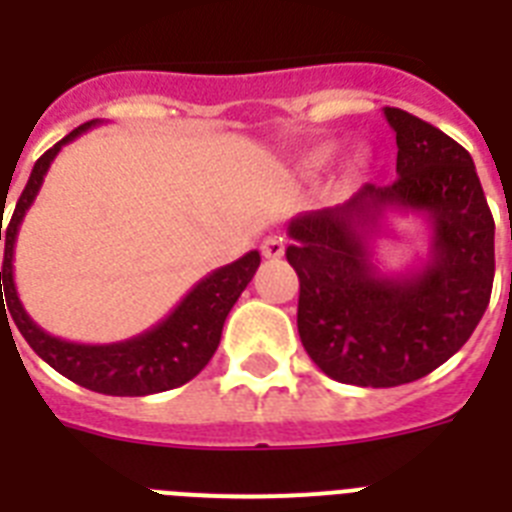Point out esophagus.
I'll list each match as a JSON object with an SVG mask.
<instances>
[{"mask_svg": "<svg viewBox=\"0 0 512 512\" xmlns=\"http://www.w3.org/2000/svg\"><path fill=\"white\" fill-rule=\"evenodd\" d=\"M261 253H264L266 259H280L282 253H285V240L277 238V235L266 238L264 243H261Z\"/></svg>", "mask_w": 512, "mask_h": 512, "instance_id": "1", "label": "esophagus"}]
</instances>
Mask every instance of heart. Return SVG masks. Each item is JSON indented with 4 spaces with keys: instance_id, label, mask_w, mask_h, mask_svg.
Instances as JSON below:
<instances>
[{
    "instance_id": "b5f03b06",
    "label": "heart",
    "mask_w": 512,
    "mask_h": 512,
    "mask_svg": "<svg viewBox=\"0 0 512 512\" xmlns=\"http://www.w3.org/2000/svg\"><path fill=\"white\" fill-rule=\"evenodd\" d=\"M332 154H335V146H332V143H324V146H319V149H314L308 154L306 164L311 170H322L324 164L332 159ZM363 167H366V154H363V151H353V154L348 156V170L361 172Z\"/></svg>"
}]
</instances>
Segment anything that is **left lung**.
Returning a JSON list of instances; mask_svg holds the SVG:
<instances>
[{"label":"left lung","mask_w":512,"mask_h":512,"mask_svg":"<svg viewBox=\"0 0 512 512\" xmlns=\"http://www.w3.org/2000/svg\"><path fill=\"white\" fill-rule=\"evenodd\" d=\"M384 117L398 141V180L363 185L345 204L287 225L303 348L327 377L358 387L416 382L455 356L494 280V219L471 154L403 109L384 107ZM390 210L424 216L433 232L427 261L398 275L373 256Z\"/></svg>","instance_id":"1"}]
</instances>
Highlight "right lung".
<instances>
[{
	"label": "right lung",
	"instance_id": "add662e5",
	"mask_svg": "<svg viewBox=\"0 0 512 512\" xmlns=\"http://www.w3.org/2000/svg\"><path fill=\"white\" fill-rule=\"evenodd\" d=\"M96 125H101V120L86 122L70 135H65L59 143H54L52 149L33 164L31 177H28L25 190L20 193L15 211H12L10 225L2 227L0 217V240L4 238L0 303L4 311V301H7V311H10L12 322L18 324L25 342L36 350L38 358H44L62 377L86 387V390L101 392V395L141 398V395L175 390L180 384L190 382L196 374H201V369L217 350L230 308L235 306L240 293L246 290L256 269H259L261 256L259 251H248L238 261L219 266L211 274H206L204 280H198L190 287L188 295L164 316L162 322L141 332V335L130 337V340L86 345V342L54 337L46 329L38 327L20 303L18 287H15V266H12L15 240H18L25 211L31 209L33 201H36L54 156L62 151V146H67ZM4 319H7V314H4Z\"/></svg>",
	"mask_w": 512,
	"mask_h": 512
}]
</instances>
